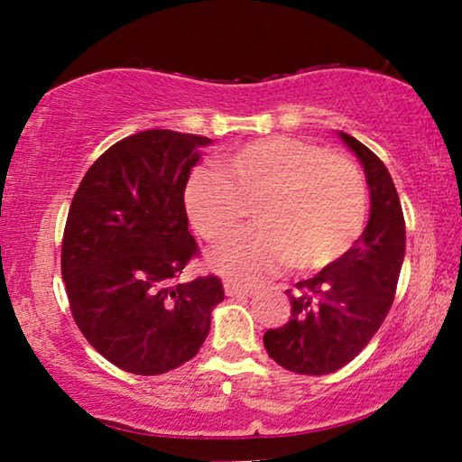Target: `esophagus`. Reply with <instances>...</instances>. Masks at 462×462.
Segmentation results:
<instances>
[{
	"label": "esophagus",
	"mask_w": 462,
	"mask_h": 462,
	"mask_svg": "<svg viewBox=\"0 0 462 462\" xmlns=\"http://www.w3.org/2000/svg\"><path fill=\"white\" fill-rule=\"evenodd\" d=\"M225 294L226 296H237V299H245V296H252V288L239 286V283L226 282L225 283Z\"/></svg>",
	"instance_id": "1"
}]
</instances>
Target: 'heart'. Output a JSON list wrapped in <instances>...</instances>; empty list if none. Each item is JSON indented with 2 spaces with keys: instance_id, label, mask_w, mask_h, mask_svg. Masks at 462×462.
I'll use <instances>...</instances> for the list:
<instances>
[{
  "instance_id": "heart-1",
  "label": "heart",
  "mask_w": 462,
  "mask_h": 462,
  "mask_svg": "<svg viewBox=\"0 0 462 462\" xmlns=\"http://www.w3.org/2000/svg\"><path fill=\"white\" fill-rule=\"evenodd\" d=\"M195 231L208 242L229 237L248 208L254 226L220 245L210 267L231 282L252 283L282 267L318 271L356 244L368 212L359 170L340 155L292 136H269L220 155L185 189Z\"/></svg>"
}]
</instances>
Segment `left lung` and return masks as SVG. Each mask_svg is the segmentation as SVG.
I'll return each mask as SVG.
<instances>
[{
  "mask_svg": "<svg viewBox=\"0 0 462 462\" xmlns=\"http://www.w3.org/2000/svg\"><path fill=\"white\" fill-rule=\"evenodd\" d=\"M338 138L365 172L370 218L338 261L286 290L288 324L264 332L269 357L296 374H330L370 343L393 302L406 254V223L387 166L357 138Z\"/></svg>",
  "mask_w": 462,
  "mask_h": 462,
  "instance_id": "1",
  "label": "left lung"
}]
</instances>
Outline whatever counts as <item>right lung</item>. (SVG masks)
I'll list each match as a JSON object with an SVG mask.
<instances>
[{"label": "right lung", "instance_id": "right-lung-1", "mask_svg": "<svg viewBox=\"0 0 462 462\" xmlns=\"http://www.w3.org/2000/svg\"><path fill=\"white\" fill-rule=\"evenodd\" d=\"M210 138L172 130L132 134L92 163L62 237L60 269L81 334L113 365L153 376L198 356L218 277L172 283L198 254L185 187Z\"/></svg>", "mask_w": 462, "mask_h": 462}]
</instances>
